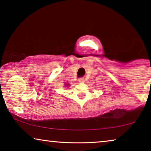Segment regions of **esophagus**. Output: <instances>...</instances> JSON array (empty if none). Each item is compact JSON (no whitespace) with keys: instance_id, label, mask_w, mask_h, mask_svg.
<instances>
[{"instance_id":"esophagus-1","label":"esophagus","mask_w":151,"mask_h":151,"mask_svg":"<svg viewBox=\"0 0 151 151\" xmlns=\"http://www.w3.org/2000/svg\"><path fill=\"white\" fill-rule=\"evenodd\" d=\"M83 81H84V78H78V82H79V83H83Z\"/></svg>"}]
</instances>
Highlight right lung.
I'll return each instance as SVG.
<instances>
[{
	"label": "right lung",
	"instance_id": "1",
	"mask_svg": "<svg viewBox=\"0 0 151 151\" xmlns=\"http://www.w3.org/2000/svg\"><path fill=\"white\" fill-rule=\"evenodd\" d=\"M67 86H68V85H67Z\"/></svg>",
	"mask_w": 151,
	"mask_h": 151
}]
</instances>
